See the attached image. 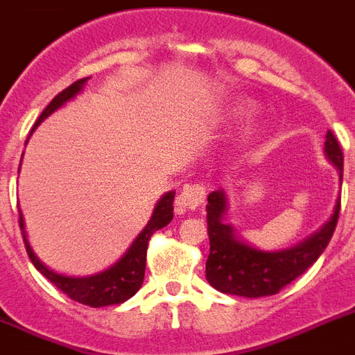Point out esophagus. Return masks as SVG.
Wrapping results in <instances>:
<instances>
[{
	"label": "esophagus",
	"instance_id": "1",
	"mask_svg": "<svg viewBox=\"0 0 355 355\" xmlns=\"http://www.w3.org/2000/svg\"><path fill=\"white\" fill-rule=\"evenodd\" d=\"M207 192L208 189L202 183L187 184V187H183L180 196L175 198V211H178V214H184L187 210H196L199 205L205 202Z\"/></svg>",
	"mask_w": 355,
	"mask_h": 355
}]
</instances>
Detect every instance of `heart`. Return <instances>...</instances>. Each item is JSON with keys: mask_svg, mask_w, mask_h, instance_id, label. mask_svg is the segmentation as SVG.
I'll list each match as a JSON object with an SVG mask.
<instances>
[{"mask_svg": "<svg viewBox=\"0 0 355 355\" xmlns=\"http://www.w3.org/2000/svg\"><path fill=\"white\" fill-rule=\"evenodd\" d=\"M248 105L244 104V102H235V104L230 107V114H233V116H241V114H244L248 111Z\"/></svg>", "mask_w": 355, "mask_h": 355, "instance_id": "b5f03b06", "label": "heart"}]
</instances>
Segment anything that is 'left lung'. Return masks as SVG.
<instances>
[{
  "label": "left lung",
  "mask_w": 355,
  "mask_h": 355,
  "mask_svg": "<svg viewBox=\"0 0 355 355\" xmlns=\"http://www.w3.org/2000/svg\"><path fill=\"white\" fill-rule=\"evenodd\" d=\"M325 156L338 168L339 183L343 181V153L332 131L325 136ZM341 198L330 219L311 237L286 250L266 251L242 241L230 223H224L228 198L224 190L208 196L207 220L210 255L207 260V280L224 295L260 298L277 295L282 287L307 271L329 246L339 217Z\"/></svg>",
  "instance_id": "obj_1"
}]
</instances>
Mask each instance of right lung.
Instances as JSON below:
<instances>
[{
  "mask_svg": "<svg viewBox=\"0 0 355 355\" xmlns=\"http://www.w3.org/2000/svg\"><path fill=\"white\" fill-rule=\"evenodd\" d=\"M87 80H89V77L80 78V80L73 83L69 87H66L64 91H60L59 95L51 100L50 104L46 105V109L42 111L32 131H35V127H37L39 123L44 122L51 113H55L57 109L62 107L66 102L75 98V96L83 91V87L86 86ZM21 159H23V156H21ZM174 196V190L163 193L162 198H159V201L156 202V207H154V211L153 215H150V219H148L147 226H145V228L141 230L140 235L132 241V244L129 246V250L123 253L122 259L116 260L111 268L96 272V275H89V277H69V275L53 271V269L48 268V266L42 264L41 260H39V257L33 253L32 246L28 244V239H26L25 232V219H23V214H21L19 210V226L21 232H23V241H25L26 253H28L32 264L35 266V269H37L39 272H42L57 289L62 291L64 295H68L69 298L78 302V304L89 305V307H107V305L123 304L125 300L135 296L136 293H138V289L141 287V284H144L148 239H150V235H153L154 232L162 230L163 226H166V224L171 223L172 217H174V207H172Z\"/></svg>",
  "mask_w": 355,
  "mask_h": 355,
  "instance_id": "add662e5",
  "label": "right lung"
}]
</instances>
